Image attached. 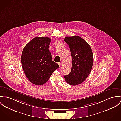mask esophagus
Here are the masks:
<instances>
[{
    "label": "esophagus",
    "mask_w": 121,
    "mask_h": 121,
    "mask_svg": "<svg viewBox=\"0 0 121 121\" xmlns=\"http://www.w3.org/2000/svg\"><path fill=\"white\" fill-rule=\"evenodd\" d=\"M58 65H59V66H61V62H59V63H58Z\"/></svg>",
    "instance_id": "34e87169"
}]
</instances>
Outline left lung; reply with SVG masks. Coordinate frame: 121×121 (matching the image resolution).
<instances>
[{"label": "left lung", "instance_id": "obj_1", "mask_svg": "<svg viewBox=\"0 0 121 121\" xmlns=\"http://www.w3.org/2000/svg\"><path fill=\"white\" fill-rule=\"evenodd\" d=\"M64 40L70 48L72 60L71 71L64 78L70 85L76 86L86 79L91 70L92 51L89 44L80 36H66Z\"/></svg>", "mask_w": 121, "mask_h": 121}]
</instances>
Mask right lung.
I'll return each mask as SVG.
<instances>
[{
  "label": "right lung",
  "instance_id": "add662e5",
  "mask_svg": "<svg viewBox=\"0 0 121 121\" xmlns=\"http://www.w3.org/2000/svg\"><path fill=\"white\" fill-rule=\"evenodd\" d=\"M51 42L48 37H35L24 47L21 63L28 79L35 85L46 83L59 66L52 60L48 50Z\"/></svg>",
  "mask_w": 121,
  "mask_h": 121
}]
</instances>
